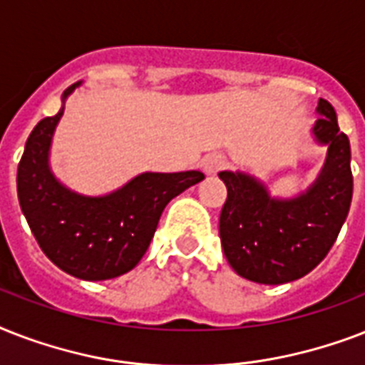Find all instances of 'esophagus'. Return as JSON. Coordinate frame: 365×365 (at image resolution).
<instances>
[{
  "label": "esophagus",
  "instance_id": "obj_1",
  "mask_svg": "<svg viewBox=\"0 0 365 365\" xmlns=\"http://www.w3.org/2000/svg\"><path fill=\"white\" fill-rule=\"evenodd\" d=\"M223 165H225V157L222 153H210L200 160V166L206 174H216L217 170H222Z\"/></svg>",
  "mask_w": 365,
  "mask_h": 365
}]
</instances>
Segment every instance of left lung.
<instances>
[{
	"label": "left lung",
	"mask_w": 365,
	"mask_h": 365,
	"mask_svg": "<svg viewBox=\"0 0 365 365\" xmlns=\"http://www.w3.org/2000/svg\"><path fill=\"white\" fill-rule=\"evenodd\" d=\"M312 136L328 145L311 187L292 199L244 172H220L227 200L220 216L223 254L235 272L257 284H286L311 272L328 255L352 200L351 143L328 100H318Z\"/></svg>",
	"instance_id": "left-lung-1"
}]
</instances>
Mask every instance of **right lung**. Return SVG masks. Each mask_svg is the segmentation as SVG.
I'll return each mask as SVG.
<instances>
[{
  "label": "right lung",
  "mask_w": 365,
  "mask_h": 365,
  "mask_svg": "<svg viewBox=\"0 0 365 365\" xmlns=\"http://www.w3.org/2000/svg\"><path fill=\"white\" fill-rule=\"evenodd\" d=\"M81 81L62 94V102ZM64 106L37 123L16 172L19 202L39 248L54 265L81 280H110L138 265L165 206L205 180L199 170L143 172L110 195L88 197L60 183L48 166L54 128Z\"/></svg>",
  "instance_id": "right-lung-1"
}]
</instances>
